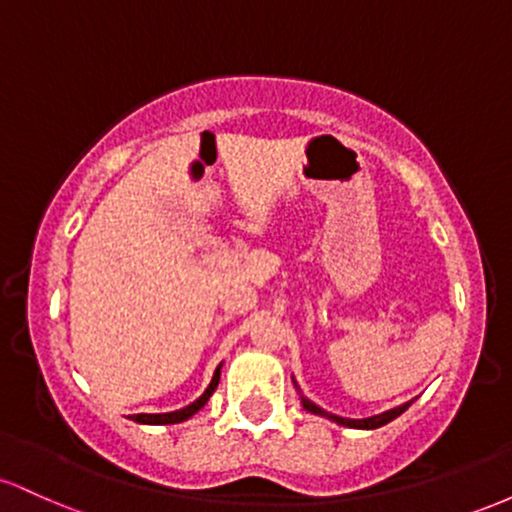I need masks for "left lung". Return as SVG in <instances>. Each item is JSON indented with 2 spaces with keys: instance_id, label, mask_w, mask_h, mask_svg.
I'll return each mask as SVG.
<instances>
[{
  "instance_id": "1",
  "label": "left lung",
  "mask_w": 512,
  "mask_h": 512,
  "mask_svg": "<svg viewBox=\"0 0 512 512\" xmlns=\"http://www.w3.org/2000/svg\"><path fill=\"white\" fill-rule=\"evenodd\" d=\"M409 404H411V402L402 404V407L390 409V411H383V414H378V416H368V419H342V416H334V414H330V411L320 409V407H317V404L310 402V399H305V397H303V409H308L310 414L325 416V419L334 421V424H339V426H349V428H380V426L390 424L392 419H397V416L402 414V411H407V409H409Z\"/></svg>"
}]
</instances>
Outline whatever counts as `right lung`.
<instances>
[{
  "label": "right lung",
  "mask_w": 512,
  "mask_h": 512,
  "mask_svg": "<svg viewBox=\"0 0 512 512\" xmlns=\"http://www.w3.org/2000/svg\"><path fill=\"white\" fill-rule=\"evenodd\" d=\"M219 378H221V366L216 368L214 378H211V383H209L207 390H204V395L199 397V399H195V402H192V404H187V407H182L178 411H168V414H134L132 421H137V424H156V426H161V424H180V421L190 419L192 414H197V411L202 409L204 404H207V399L211 397V392H214L216 385H219Z\"/></svg>",
  "instance_id": "1"
}]
</instances>
